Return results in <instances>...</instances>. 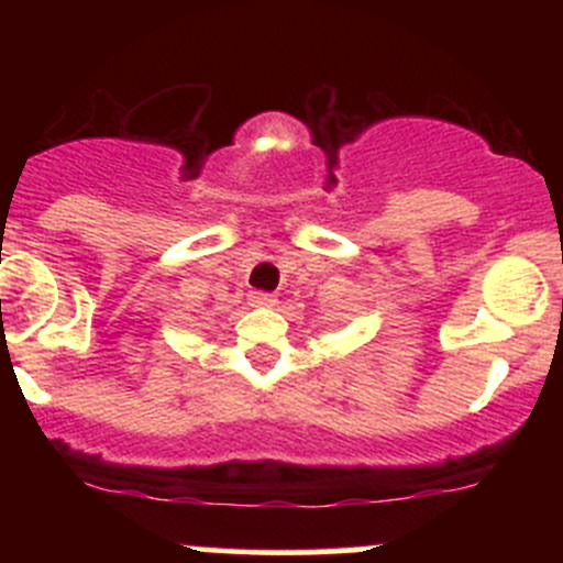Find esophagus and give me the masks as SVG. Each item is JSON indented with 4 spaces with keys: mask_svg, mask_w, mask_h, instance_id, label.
<instances>
[{
    "mask_svg": "<svg viewBox=\"0 0 563 563\" xmlns=\"http://www.w3.org/2000/svg\"><path fill=\"white\" fill-rule=\"evenodd\" d=\"M277 299H275V294H266V291H253L250 294V305H253V308H272V305H275Z\"/></svg>",
    "mask_w": 563,
    "mask_h": 563,
    "instance_id": "obj_1",
    "label": "esophagus"
}]
</instances>
